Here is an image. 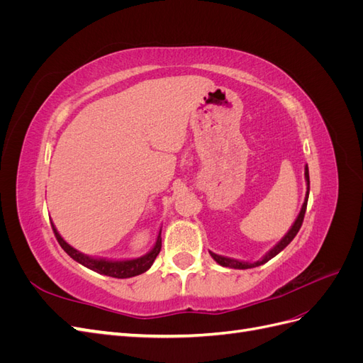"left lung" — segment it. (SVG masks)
<instances>
[{
	"label": "left lung",
	"instance_id": "obj_1",
	"mask_svg": "<svg viewBox=\"0 0 363 363\" xmlns=\"http://www.w3.org/2000/svg\"><path fill=\"white\" fill-rule=\"evenodd\" d=\"M304 179H306V186H307V191H306V196H304V203L301 206V211L298 213V216H296V219L294 221V224L291 225V228L288 230V233L284 235L279 242L274 245L268 252H265V256H263L262 259H259L257 262H247V260H239V259H232V257H225V256H221V255H216V252L213 251H208L211 252L212 259L218 263V265L221 267H225V268H235V269H248V268H256V267H260L263 265V263H267L268 260H271L272 257H276L280 251H283L284 248H286L291 240L296 236V233H298V230L303 224V219H304V213H306V207H307V200H309V191H311V182H309V168H307V164L304 167Z\"/></svg>",
	"mask_w": 363,
	"mask_h": 363
}]
</instances>
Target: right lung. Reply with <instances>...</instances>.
<instances>
[{"mask_svg": "<svg viewBox=\"0 0 363 363\" xmlns=\"http://www.w3.org/2000/svg\"><path fill=\"white\" fill-rule=\"evenodd\" d=\"M51 227L54 230V235H56V238L59 240L60 247L67 251V255L69 257H72L75 262H79L80 265L89 268L98 274H103V276L115 277V279H130V277L139 276V274L148 271L152 263H155L157 255L160 252V248H162V236H160L162 228H160L155 245H152V248L144 256L135 257V259H119V260L106 259V257H94V256H87V255H84V252L71 247L67 240L60 236L56 225L51 223Z\"/></svg>", "mask_w": 363, "mask_h": 363, "instance_id": "obj_1", "label": "right lung"}]
</instances>
